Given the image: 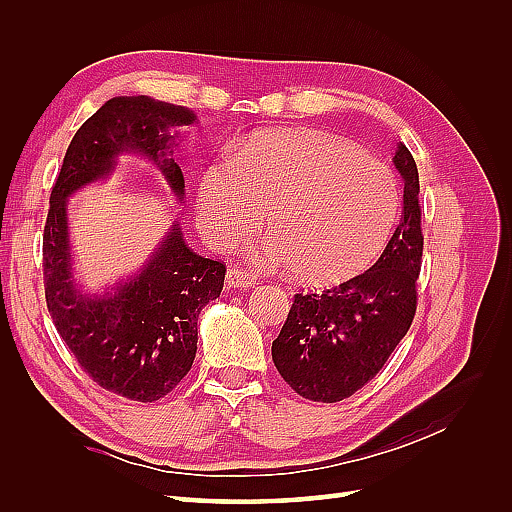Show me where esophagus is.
Wrapping results in <instances>:
<instances>
[{
	"label": "esophagus",
	"mask_w": 512,
	"mask_h": 512,
	"mask_svg": "<svg viewBox=\"0 0 512 512\" xmlns=\"http://www.w3.org/2000/svg\"><path fill=\"white\" fill-rule=\"evenodd\" d=\"M254 282H256V277L250 271L239 269V267H232L226 273V286L228 288H243L245 290V288H252Z\"/></svg>",
	"instance_id": "esophagus-1"
}]
</instances>
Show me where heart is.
I'll use <instances>...</instances> for the list:
<instances>
[{"label": "heart", "instance_id": "heart-1", "mask_svg": "<svg viewBox=\"0 0 512 512\" xmlns=\"http://www.w3.org/2000/svg\"><path fill=\"white\" fill-rule=\"evenodd\" d=\"M399 183L384 162L320 132L273 130L207 168L196 215L220 247L269 232V258L294 280L331 286L365 271L391 239Z\"/></svg>", "mask_w": 512, "mask_h": 512}]
</instances>
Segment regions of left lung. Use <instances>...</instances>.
<instances>
[{
  "label": "left lung",
  "mask_w": 512,
  "mask_h": 512,
  "mask_svg": "<svg viewBox=\"0 0 512 512\" xmlns=\"http://www.w3.org/2000/svg\"><path fill=\"white\" fill-rule=\"evenodd\" d=\"M393 164L404 181V207L376 265L324 292L294 294L271 346L280 376L305 399L335 404L363 389L412 324L423 258L418 170L404 143Z\"/></svg>",
  "instance_id": "8db88e82"
}]
</instances>
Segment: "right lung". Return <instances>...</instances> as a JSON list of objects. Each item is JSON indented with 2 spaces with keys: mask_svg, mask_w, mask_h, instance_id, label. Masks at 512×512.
Here are the masks:
<instances>
[{
  "mask_svg": "<svg viewBox=\"0 0 512 512\" xmlns=\"http://www.w3.org/2000/svg\"><path fill=\"white\" fill-rule=\"evenodd\" d=\"M196 121L190 108L149 96L104 102L72 138L44 226V292L57 333L102 389L145 404L192 369L198 316L220 297L226 267L192 252L175 220L134 275L89 292L76 280L68 205L87 185L111 179L121 156L149 160L181 203L185 181L173 153L179 128Z\"/></svg>",
  "mask_w": 512,
  "mask_h": 512,
  "instance_id": "1",
  "label": "right lung"
}]
</instances>
